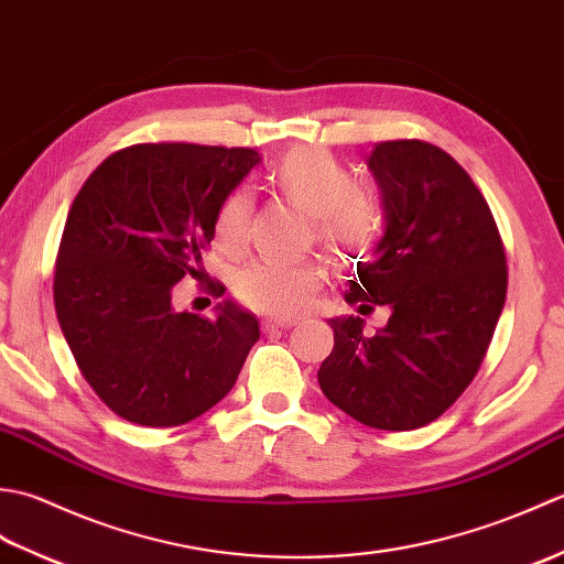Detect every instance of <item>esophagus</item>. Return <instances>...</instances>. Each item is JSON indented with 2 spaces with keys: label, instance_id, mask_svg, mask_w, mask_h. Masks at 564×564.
<instances>
[{
  "label": "esophagus",
  "instance_id": "34e87169",
  "mask_svg": "<svg viewBox=\"0 0 564 564\" xmlns=\"http://www.w3.org/2000/svg\"><path fill=\"white\" fill-rule=\"evenodd\" d=\"M297 322H301V317H267V319H263V325L285 329V327H295Z\"/></svg>",
  "mask_w": 564,
  "mask_h": 564
}]
</instances>
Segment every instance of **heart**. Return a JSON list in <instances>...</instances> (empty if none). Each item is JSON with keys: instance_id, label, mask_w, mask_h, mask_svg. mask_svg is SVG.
<instances>
[{"instance_id": "heart-1", "label": "heart", "mask_w": 564, "mask_h": 564, "mask_svg": "<svg viewBox=\"0 0 564 564\" xmlns=\"http://www.w3.org/2000/svg\"><path fill=\"white\" fill-rule=\"evenodd\" d=\"M271 184L295 208L313 215L317 239L325 247L351 254L378 235L376 203L356 188L351 172L319 148H301L285 154L271 170ZM251 198L245 191L223 200L215 218V245L225 254H239L247 245ZM325 281L317 261L261 259L239 271L235 291L245 305L273 315H295L313 301Z\"/></svg>"}]
</instances>
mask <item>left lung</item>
<instances>
[{
  "mask_svg": "<svg viewBox=\"0 0 564 564\" xmlns=\"http://www.w3.org/2000/svg\"><path fill=\"white\" fill-rule=\"evenodd\" d=\"M386 232L358 261L346 303L388 305V325L334 317L317 370L325 398L356 422L412 431L438 419L480 370L507 301V257L485 196L448 152L424 140L378 142L368 158Z\"/></svg>",
  "mask_w": 564,
  "mask_h": 564,
  "instance_id": "8db88e82",
  "label": "left lung"
}]
</instances>
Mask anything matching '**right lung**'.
Wrapping results in <instances>:
<instances>
[{
    "label": "right lung",
    "instance_id": "obj_1",
    "mask_svg": "<svg viewBox=\"0 0 564 564\" xmlns=\"http://www.w3.org/2000/svg\"><path fill=\"white\" fill-rule=\"evenodd\" d=\"M259 160L249 148L142 142L106 158L72 203L55 313L84 380L126 422L178 426L208 412L257 344V317L232 301L200 317L174 310L172 293L198 275L223 200Z\"/></svg>",
    "mask_w": 564,
    "mask_h": 564
}]
</instances>
